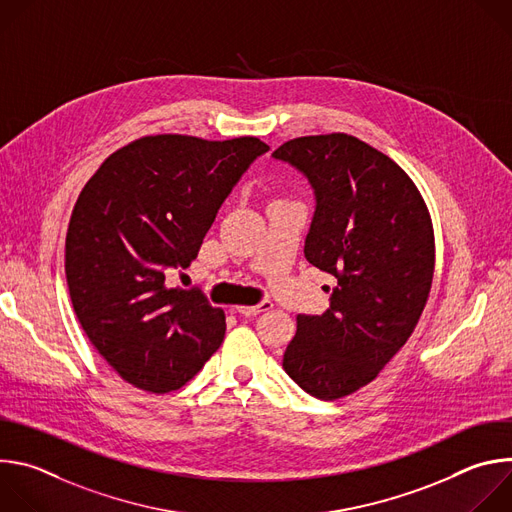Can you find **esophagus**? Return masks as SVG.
Returning a JSON list of instances; mask_svg holds the SVG:
<instances>
[{
  "mask_svg": "<svg viewBox=\"0 0 512 512\" xmlns=\"http://www.w3.org/2000/svg\"><path fill=\"white\" fill-rule=\"evenodd\" d=\"M271 306H273V304H271L269 300H263V302H259L257 306H237V312H239L241 316H245V318H251V316H257V314H261V312H267Z\"/></svg>",
  "mask_w": 512,
  "mask_h": 512,
  "instance_id": "obj_1",
  "label": "esophagus"
}]
</instances>
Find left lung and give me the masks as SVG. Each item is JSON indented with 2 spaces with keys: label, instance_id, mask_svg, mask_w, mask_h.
Instances as JSON below:
<instances>
[{
  "label": "left lung",
  "instance_id": "obj_1",
  "mask_svg": "<svg viewBox=\"0 0 512 512\" xmlns=\"http://www.w3.org/2000/svg\"><path fill=\"white\" fill-rule=\"evenodd\" d=\"M271 156L314 188L304 255L338 279L322 316H298L283 369L334 401L369 385L415 330L433 279L431 218L411 178L352 135L296 137Z\"/></svg>",
  "mask_w": 512,
  "mask_h": 512
}]
</instances>
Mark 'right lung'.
Returning a JSON list of instances; mask_svg holds the SVG:
<instances>
[{"label":"right lung","instance_id":"1","mask_svg":"<svg viewBox=\"0 0 512 512\" xmlns=\"http://www.w3.org/2000/svg\"><path fill=\"white\" fill-rule=\"evenodd\" d=\"M269 145L148 135L85 184L66 233V283L91 344L129 385L170 393L225 338V312L198 287H168L196 259L218 208Z\"/></svg>","mask_w":512,"mask_h":512}]
</instances>
